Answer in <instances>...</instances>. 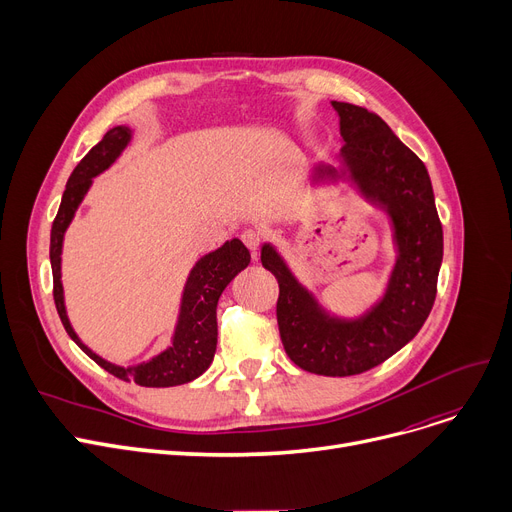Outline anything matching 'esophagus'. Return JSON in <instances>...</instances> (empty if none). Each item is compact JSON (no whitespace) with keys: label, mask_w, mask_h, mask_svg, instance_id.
<instances>
[{"label":"esophagus","mask_w":512,"mask_h":512,"mask_svg":"<svg viewBox=\"0 0 512 512\" xmlns=\"http://www.w3.org/2000/svg\"><path fill=\"white\" fill-rule=\"evenodd\" d=\"M240 238H242V242H245V245L249 247V251H253V257L257 259V249H259V245H261V232L249 228V230H245V232L240 234Z\"/></svg>","instance_id":"34e87169"}]
</instances>
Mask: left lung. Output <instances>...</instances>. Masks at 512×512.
Here are the masks:
<instances>
[{"label":"left lung","instance_id":"8db88e82","mask_svg":"<svg viewBox=\"0 0 512 512\" xmlns=\"http://www.w3.org/2000/svg\"><path fill=\"white\" fill-rule=\"evenodd\" d=\"M332 107L344 143L342 170L317 164L313 182L346 176L388 213L396 261L386 292L363 315L338 317L319 305L270 242L261 247V263L280 286L276 315L290 361L317 375L344 378L384 363L417 336L436 301L444 238L423 161L378 114L342 101H332Z\"/></svg>","mask_w":512,"mask_h":512}]
</instances>
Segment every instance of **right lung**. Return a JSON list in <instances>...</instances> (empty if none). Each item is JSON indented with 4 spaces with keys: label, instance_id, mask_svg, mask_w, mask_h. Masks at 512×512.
Segmentation results:
<instances>
[{
    "label": "right lung",
    "instance_id": "obj_1",
    "mask_svg": "<svg viewBox=\"0 0 512 512\" xmlns=\"http://www.w3.org/2000/svg\"><path fill=\"white\" fill-rule=\"evenodd\" d=\"M132 139V130L128 126H114L105 132V137L83 157L80 164L68 178L66 191L58 209L56 220L51 226L49 259L53 272V301L60 313L62 324L68 336L78 344L80 351L89 355L99 367L107 373L116 375L124 382H134L145 388H170L186 382H193L213 361L215 346H218V301L224 288L240 274L251 261L249 249L238 238H232L220 249L203 255L186 278L182 290V303L176 321V330L172 344L164 353L132 367H120L105 361L80 340L70 326V319L64 305V286H62V245L64 232L70 226L78 205L83 203L87 191L93 184V178L110 168L122 155Z\"/></svg>",
    "mask_w": 512,
    "mask_h": 512
}]
</instances>
